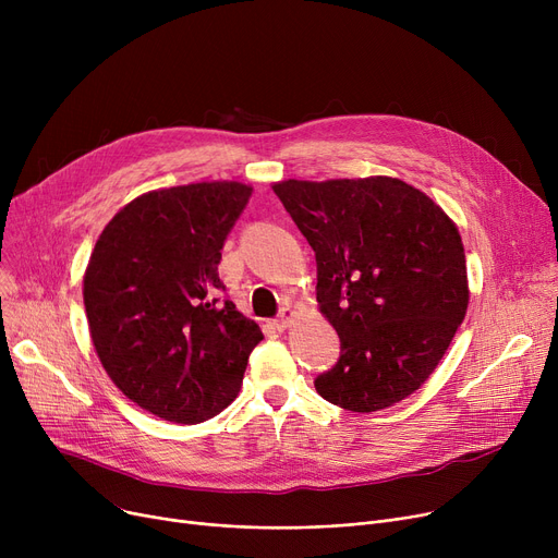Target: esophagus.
<instances>
[{
  "label": "esophagus",
  "mask_w": 558,
  "mask_h": 558,
  "mask_svg": "<svg viewBox=\"0 0 558 558\" xmlns=\"http://www.w3.org/2000/svg\"><path fill=\"white\" fill-rule=\"evenodd\" d=\"M294 316H296L294 310H291V307H282V310H280V316L276 318V328H278V330H287V328L291 326V320H294Z\"/></svg>",
  "instance_id": "obj_1"
}]
</instances>
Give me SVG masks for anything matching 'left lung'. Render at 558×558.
Here are the masks:
<instances>
[{
	"instance_id": "8db88e82",
	"label": "left lung",
	"mask_w": 558,
	"mask_h": 558,
	"mask_svg": "<svg viewBox=\"0 0 558 558\" xmlns=\"http://www.w3.org/2000/svg\"><path fill=\"white\" fill-rule=\"evenodd\" d=\"M316 255V301L341 339L314 379L348 412L412 396L441 362L468 307L461 234L421 190L389 175L274 185Z\"/></svg>"
}]
</instances>
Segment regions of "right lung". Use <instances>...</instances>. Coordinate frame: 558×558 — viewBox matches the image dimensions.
Segmentation results:
<instances>
[{
    "label": "right lung",
    "instance_id": "obj_1",
    "mask_svg": "<svg viewBox=\"0 0 558 558\" xmlns=\"http://www.w3.org/2000/svg\"><path fill=\"white\" fill-rule=\"evenodd\" d=\"M251 192L215 181L142 194L95 244L83 278L95 350L114 387L158 418L217 416L262 341L255 320L217 299L221 248Z\"/></svg>",
    "mask_w": 558,
    "mask_h": 558
}]
</instances>
